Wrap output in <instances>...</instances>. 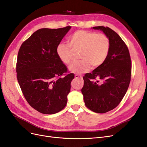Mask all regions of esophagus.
<instances>
[{"label": "esophagus", "instance_id": "1", "mask_svg": "<svg viewBox=\"0 0 147 147\" xmlns=\"http://www.w3.org/2000/svg\"><path fill=\"white\" fill-rule=\"evenodd\" d=\"M75 77L76 78H80L82 79V76H80V75H79L78 74H75Z\"/></svg>", "mask_w": 147, "mask_h": 147}]
</instances>
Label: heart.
<instances>
[{
  "mask_svg": "<svg viewBox=\"0 0 147 147\" xmlns=\"http://www.w3.org/2000/svg\"><path fill=\"white\" fill-rule=\"evenodd\" d=\"M69 44L59 43L56 48L59 59L64 64L69 65L72 61L71 47L81 49L80 59L69 67V70L74 74L86 72L90 66L94 69L104 63L110 49V42L105 34L96 32L80 30L75 32L69 40Z\"/></svg>",
  "mask_w": 147,
  "mask_h": 147,
  "instance_id": "b5f03b06",
  "label": "heart"
}]
</instances>
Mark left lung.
Masks as SVG:
<instances>
[{
	"instance_id": "1",
	"label": "left lung",
	"mask_w": 147,
	"mask_h": 147,
	"mask_svg": "<svg viewBox=\"0 0 147 147\" xmlns=\"http://www.w3.org/2000/svg\"><path fill=\"white\" fill-rule=\"evenodd\" d=\"M92 29L100 30L109 37L110 49L104 63L83 77L82 92L89 109L104 113L117 107L125 95L131 81V61L126 45L117 32L104 26ZM97 78L102 84L94 81Z\"/></svg>"
}]
</instances>
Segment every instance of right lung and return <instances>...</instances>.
Returning <instances> with one entry per match:
<instances>
[{"label": "right lung", "mask_w": 147, "mask_h": 147, "mask_svg": "<svg viewBox=\"0 0 147 147\" xmlns=\"http://www.w3.org/2000/svg\"><path fill=\"white\" fill-rule=\"evenodd\" d=\"M71 29H40L22 44L18 55L17 79L29 104L43 114H55L67 102L73 74L59 59L56 48Z\"/></svg>", "instance_id": "1"}]
</instances>
